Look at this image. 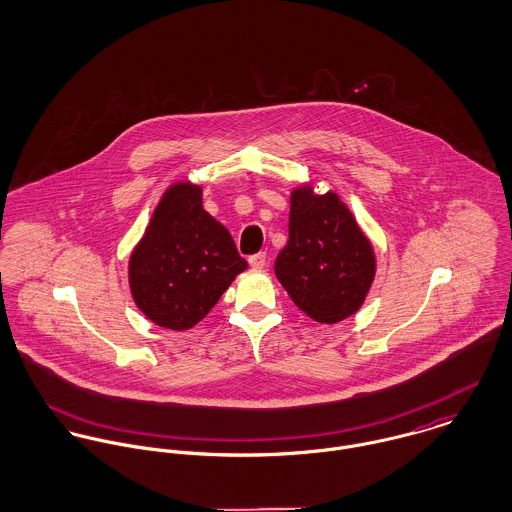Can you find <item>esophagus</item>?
I'll return each instance as SVG.
<instances>
[{
  "label": "esophagus",
  "mask_w": 512,
  "mask_h": 512,
  "mask_svg": "<svg viewBox=\"0 0 512 512\" xmlns=\"http://www.w3.org/2000/svg\"><path fill=\"white\" fill-rule=\"evenodd\" d=\"M248 264L254 268V270H262L266 266V254L264 252H258V254H252L248 258Z\"/></svg>",
  "instance_id": "1"
}]
</instances>
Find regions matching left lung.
<instances>
[{
    "mask_svg": "<svg viewBox=\"0 0 512 512\" xmlns=\"http://www.w3.org/2000/svg\"><path fill=\"white\" fill-rule=\"evenodd\" d=\"M276 278L293 303L319 323L357 313L372 286V244L337 193L293 189L290 238L276 258Z\"/></svg>",
    "mask_w": 512,
    "mask_h": 512,
    "instance_id": "left-lung-1",
    "label": "left lung"
}]
</instances>
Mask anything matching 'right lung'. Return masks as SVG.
Wrapping results in <instances>:
<instances>
[{
	"mask_svg": "<svg viewBox=\"0 0 512 512\" xmlns=\"http://www.w3.org/2000/svg\"><path fill=\"white\" fill-rule=\"evenodd\" d=\"M248 268L230 232L203 209V189L173 183L161 197L130 256L136 305L159 327H195Z\"/></svg>",
	"mask_w": 512,
	"mask_h": 512,
	"instance_id": "right-lung-1",
	"label": "right lung"
}]
</instances>
